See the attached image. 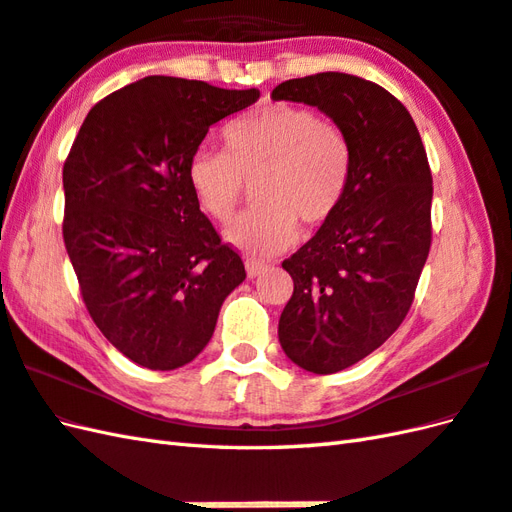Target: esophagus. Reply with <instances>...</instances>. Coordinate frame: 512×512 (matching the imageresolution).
Segmentation results:
<instances>
[{
  "label": "esophagus",
  "mask_w": 512,
  "mask_h": 512,
  "mask_svg": "<svg viewBox=\"0 0 512 512\" xmlns=\"http://www.w3.org/2000/svg\"><path fill=\"white\" fill-rule=\"evenodd\" d=\"M264 270H266V266H264L262 262H255V259H248V262H246V273H248V277L262 275Z\"/></svg>",
  "instance_id": "1"
}]
</instances>
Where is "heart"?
I'll list each match as a JSON object with an SVG mask.
<instances>
[{
	"mask_svg": "<svg viewBox=\"0 0 512 512\" xmlns=\"http://www.w3.org/2000/svg\"><path fill=\"white\" fill-rule=\"evenodd\" d=\"M226 151L198 147L187 180L202 211L217 222L235 215L246 184L260 180L262 206L226 228V242L248 255L268 257L295 244L297 220L310 228L339 211L352 173V149L339 125L308 107L273 103L224 129Z\"/></svg>",
	"mask_w": 512,
	"mask_h": 512,
	"instance_id": "1",
	"label": "heart"
}]
</instances>
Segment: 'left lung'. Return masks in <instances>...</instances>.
Masks as SVG:
<instances>
[{"mask_svg":"<svg viewBox=\"0 0 512 512\" xmlns=\"http://www.w3.org/2000/svg\"><path fill=\"white\" fill-rule=\"evenodd\" d=\"M273 99L319 107L352 149L339 211L281 264L295 290L279 343L299 367L334 374L405 321L431 248L433 178L407 107L372 81L321 72L279 83Z\"/></svg>","mask_w":512,"mask_h":512,"instance_id":"obj_1","label":"left lung"}]
</instances>
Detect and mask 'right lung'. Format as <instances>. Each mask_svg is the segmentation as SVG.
Listing matches in <instances>:
<instances>
[{"mask_svg":"<svg viewBox=\"0 0 512 512\" xmlns=\"http://www.w3.org/2000/svg\"><path fill=\"white\" fill-rule=\"evenodd\" d=\"M259 99L145 76L96 103L63 165V242L96 328L129 361L178 369L211 341L246 279L189 187L209 127Z\"/></svg>","mask_w":512,"mask_h":512,"instance_id":"right-lung-1","label":"right lung"}]
</instances>
